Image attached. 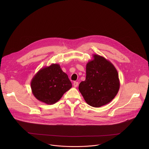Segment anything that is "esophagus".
<instances>
[{
	"label": "esophagus",
	"mask_w": 149,
	"mask_h": 149,
	"mask_svg": "<svg viewBox=\"0 0 149 149\" xmlns=\"http://www.w3.org/2000/svg\"><path fill=\"white\" fill-rule=\"evenodd\" d=\"M78 85H79V83H78V82L74 81V82L73 83V85H74V87H77V86H78Z\"/></svg>",
	"instance_id": "esophagus-1"
}]
</instances>
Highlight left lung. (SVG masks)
Listing matches in <instances>:
<instances>
[{"mask_svg":"<svg viewBox=\"0 0 149 149\" xmlns=\"http://www.w3.org/2000/svg\"><path fill=\"white\" fill-rule=\"evenodd\" d=\"M120 88L118 71L109 60L98 54L86 65V79L79 89L86 103L93 107H100L111 102Z\"/></svg>","mask_w":149,"mask_h":149,"instance_id":"1","label":"left lung"}]
</instances>
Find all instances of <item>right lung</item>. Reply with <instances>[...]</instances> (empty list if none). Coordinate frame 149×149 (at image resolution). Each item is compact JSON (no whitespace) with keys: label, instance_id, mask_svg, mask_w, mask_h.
Segmentation results:
<instances>
[{"label":"right lung","instance_id":"1","mask_svg":"<svg viewBox=\"0 0 149 149\" xmlns=\"http://www.w3.org/2000/svg\"><path fill=\"white\" fill-rule=\"evenodd\" d=\"M72 86L68 75L58 64L42 68L31 81V91L35 97L49 105L57 102Z\"/></svg>","mask_w":149,"mask_h":149}]
</instances>
